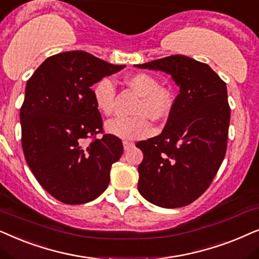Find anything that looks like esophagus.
Instances as JSON below:
<instances>
[{"label":"esophagus","mask_w":259,"mask_h":259,"mask_svg":"<svg viewBox=\"0 0 259 259\" xmlns=\"http://www.w3.org/2000/svg\"><path fill=\"white\" fill-rule=\"evenodd\" d=\"M135 144L133 142H129V141H123V147H124V150H129L130 148H133Z\"/></svg>","instance_id":"34e87169"}]
</instances>
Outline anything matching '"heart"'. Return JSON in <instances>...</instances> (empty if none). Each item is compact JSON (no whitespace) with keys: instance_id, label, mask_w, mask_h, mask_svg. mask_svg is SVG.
I'll use <instances>...</instances> for the list:
<instances>
[{"instance_id":"heart-1","label":"heart","mask_w":259,"mask_h":259,"mask_svg":"<svg viewBox=\"0 0 259 259\" xmlns=\"http://www.w3.org/2000/svg\"><path fill=\"white\" fill-rule=\"evenodd\" d=\"M126 84L140 95L132 117L117 116L105 123L106 132L122 140H140L149 136L153 126L148 116L154 120L167 118L173 109L174 97L168 88L158 85L157 79L149 73H136L127 78ZM94 102L103 115L109 116L113 111L116 85L111 78L104 77L96 82L92 89Z\"/></svg>"}]
</instances>
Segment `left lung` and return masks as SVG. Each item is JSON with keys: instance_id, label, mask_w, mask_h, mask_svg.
<instances>
[{"instance_id": "1", "label": "left lung", "mask_w": 259, "mask_h": 259, "mask_svg": "<svg viewBox=\"0 0 259 259\" xmlns=\"http://www.w3.org/2000/svg\"><path fill=\"white\" fill-rule=\"evenodd\" d=\"M136 67L167 72L180 92L163 132L136 143L143 151L139 192L160 207L187 206L209 187L225 157L230 125L226 84L207 64L185 55Z\"/></svg>"}]
</instances>
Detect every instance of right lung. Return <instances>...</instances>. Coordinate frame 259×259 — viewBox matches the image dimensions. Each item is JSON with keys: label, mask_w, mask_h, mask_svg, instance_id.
Wrapping results in <instances>:
<instances>
[{"label": "right lung", "mask_w": 259, "mask_h": 259, "mask_svg": "<svg viewBox=\"0 0 259 259\" xmlns=\"http://www.w3.org/2000/svg\"><path fill=\"white\" fill-rule=\"evenodd\" d=\"M124 67L84 51L64 52L47 58L27 81L20 110L23 154L37 182L64 204L98 198L122 156V141L103 130L91 86Z\"/></svg>", "instance_id": "right-lung-1"}]
</instances>
